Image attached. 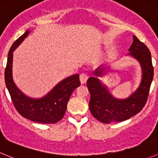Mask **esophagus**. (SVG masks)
<instances>
[{"mask_svg":"<svg viewBox=\"0 0 158 158\" xmlns=\"http://www.w3.org/2000/svg\"><path fill=\"white\" fill-rule=\"evenodd\" d=\"M79 79H80V82L82 84H84L85 82L87 81L88 79V76L86 75V73H82L80 74V76H79Z\"/></svg>","mask_w":158,"mask_h":158,"instance_id":"34e87169","label":"esophagus"}]
</instances>
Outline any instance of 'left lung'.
Returning a JSON list of instances; mask_svg holds the SVG:
<instances>
[{
	"mask_svg": "<svg viewBox=\"0 0 158 158\" xmlns=\"http://www.w3.org/2000/svg\"><path fill=\"white\" fill-rule=\"evenodd\" d=\"M127 56H132L140 64L142 79L139 86L134 93L124 99L116 98L109 92L98 77L109 72V67H98L94 72L95 76L86 82L90 94L89 108L94 118L104 123L121 122L139 113L148 98L150 85L153 77L151 54L146 45L133 35V42L128 49Z\"/></svg>",
	"mask_w": 158,
	"mask_h": 158,
	"instance_id": "1",
	"label": "left lung"
}]
</instances>
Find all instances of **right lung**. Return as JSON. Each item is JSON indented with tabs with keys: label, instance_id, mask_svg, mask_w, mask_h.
Returning <instances> with one entry per match:
<instances>
[{
	"label": "right lung",
	"instance_id": "add662e5",
	"mask_svg": "<svg viewBox=\"0 0 158 158\" xmlns=\"http://www.w3.org/2000/svg\"><path fill=\"white\" fill-rule=\"evenodd\" d=\"M30 34L29 30L19 37L10 49L5 72V84L15 109L24 118L41 123H55L63 118L67 105L74 89L80 86L79 75L76 74L63 79L41 98L24 94L14 82L12 77L13 52Z\"/></svg>",
	"mask_w": 158,
	"mask_h": 158
}]
</instances>
